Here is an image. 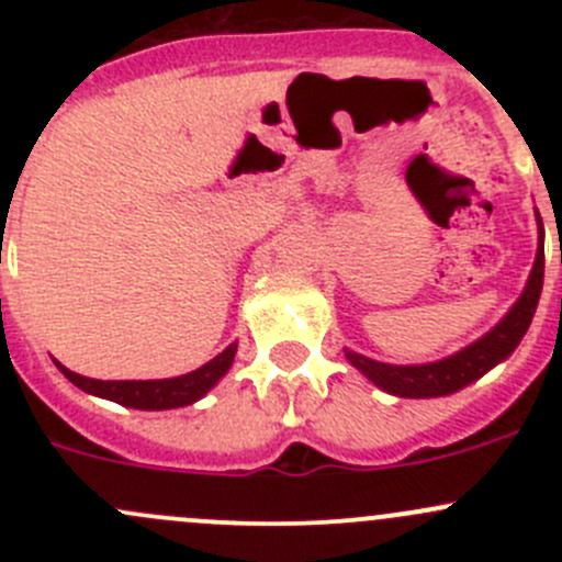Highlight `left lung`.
<instances>
[{
	"mask_svg": "<svg viewBox=\"0 0 562 562\" xmlns=\"http://www.w3.org/2000/svg\"><path fill=\"white\" fill-rule=\"evenodd\" d=\"M538 223V249L536 260H532L530 277L525 282V291L484 337L470 342L468 348L457 350V353L446 356V359L427 361V364H386V361H375L370 356H361L356 350L345 348V359L361 372L370 383L386 394L405 396V400H429V396H449L454 391L470 386L479 381L481 375L492 370V367L503 364L508 356L517 350L522 337L530 328L532 315H536L538 299H541L543 288V223L541 214L536 212Z\"/></svg>",
	"mask_w": 562,
	"mask_h": 562,
	"instance_id": "8db88e82",
	"label": "left lung"
}]
</instances>
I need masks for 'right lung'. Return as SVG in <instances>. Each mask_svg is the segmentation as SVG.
<instances>
[{
    "instance_id": "add662e5",
    "label": "right lung",
    "mask_w": 562,
    "mask_h": 562,
    "mask_svg": "<svg viewBox=\"0 0 562 562\" xmlns=\"http://www.w3.org/2000/svg\"><path fill=\"white\" fill-rule=\"evenodd\" d=\"M236 356V342H231L223 353L214 356L198 370L187 372L179 378H160V381H98V378H83L78 372L67 370L65 364L54 359L61 375L87 394L100 396V400H111L116 405L135 407V411H171V407H184L206 396L209 391L217 386L231 370Z\"/></svg>"
}]
</instances>
